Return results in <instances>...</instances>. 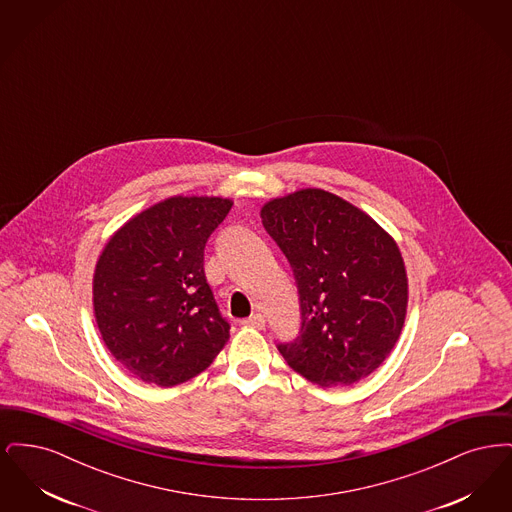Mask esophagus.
I'll return each mask as SVG.
<instances>
[{
	"instance_id": "1",
	"label": "esophagus",
	"mask_w": 512,
	"mask_h": 512,
	"mask_svg": "<svg viewBox=\"0 0 512 512\" xmlns=\"http://www.w3.org/2000/svg\"><path fill=\"white\" fill-rule=\"evenodd\" d=\"M242 324L244 326H251V328H265V317L261 315V313H255V315H251L249 318H244L242 320Z\"/></svg>"
}]
</instances>
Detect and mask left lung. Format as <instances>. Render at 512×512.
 <instances>
[{"label": "left lung", "instance_id": "left-lung-1", "mask_svg": "<svg viewBox=\"0 0 512 512\" xmlns=\"http://www.w3.org/2000/svg\"><path fill=\"white\" fill-rule=\"evenodd\" d=\"M261 219L299 293V334L278 351L322 388L363 380L390 355L405 322L399 247L361 209L315 188L268 201Z\"/></svg>", "mask_w": 512, "mask_h": 512}]
</instances>
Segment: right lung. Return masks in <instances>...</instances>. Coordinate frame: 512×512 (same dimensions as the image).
<instances>
[{
    "label": "right lung",
    "instance_id": "1",
    "mask_svg": "<svg viewBox=\"0 0 512 512\" xmlns=\"http://www.w3.org/2000/svg\"><path fill=\"white\" fill-rule=\"evenodd\" d=\"M230 209L222 197L165 199L128 220L99 257L101 338L147 384L171 388L194 378L230 338L203 270L207 240Z\"/></svg>",
    "mask_w": 512,
    "mask_h": 512
}]
</instances>
